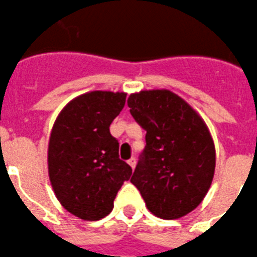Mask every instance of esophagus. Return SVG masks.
<instances>
[{"label": "esophagus", "instance_id": "obj_1", "mask_svg": "<svg viewBox=\"0 0 257 257\" xmlns=\"http://www.w3.org/2000/svg\"><path fill=\"white\" fill-rule=\"evenodd\" d=\"M128 164L131 165L132 169L136 168V159H131V160H128Z\"/></svg>", "mask_w": 257, "mask_h": 257}]
</instances>
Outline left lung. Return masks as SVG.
<instances>
[{"label":"left lung","instance_id":"8db88e82","mask_svg":"<svg viewBox=\"0 0 257 257\" xmlns=\"http://www.w3.org/2000/svg\"><path fill=\"white\" fill-rule=\"evenodd\" d=\"M128 106L146 131V147L131 182L152 214L182 218L200 205L211 186V134L200 115L168 89L131 94Z\"/></svg>","mask_w":257,"mask_h":257}]
</instances>
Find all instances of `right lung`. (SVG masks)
<instances>
[{
	"mask_svg": "<svg viewBox=\"0 0 257 257\" xmlns=\"http://www.w3.org/2000/svg\"><path fill=\"white\" fill-rule=\"evenodd\" d=\"M123 92L93 91L62 108L48 143V175L57 200L80 219L96 221L114 209L117 191L132 175L119 159L110 124L125 105Z\"/></svg>",
	"mask_w": 257,
	"mask_h": 257,
	"instance_id": "add662e5",
	"label": "right lung"
}]
</instances>
